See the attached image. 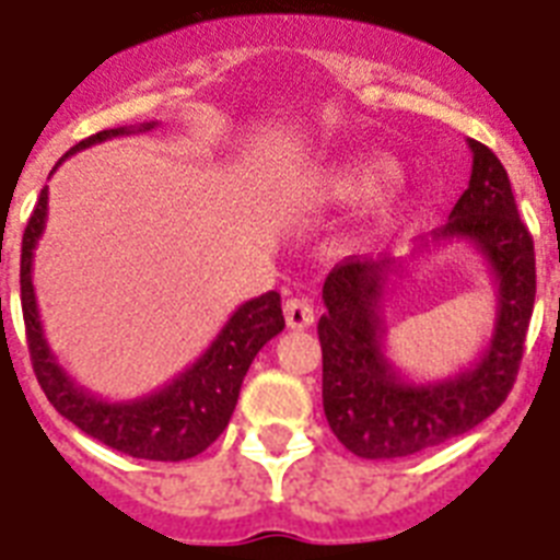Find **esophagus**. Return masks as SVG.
Listing matches in <instances>:
<instances>
[{
	"label": "esophagus",
	"instance_id": "34e87169",
	"mask_svg": "<svg viewBox=\"0 0 560 560\" xmlns=\"http://www.w3.org/2000/svg\"><path fill=\"white\" fill-rule=\"evenodd\" d=\"M284 319L293 331H305L314 325V305L307 299H288L284 302Z\"/></svg>",
	"mask_w": 560,
	"mask_h": 560
}]
</instances>
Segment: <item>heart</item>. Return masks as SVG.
I'll use <instances>...</instances> for the list:
<instances>
[{"instance_id":"obj_1","label":"heart","mask_w":560,"mask_h":560,"mask_svg":"<svg viewBox=\"0 0 560 560\" xmlns=\"http://www.w3.org/2000/svg\"><path fill=\"white\" fill-rule=\"evenodd\" d=\"M398 179V165L377 153H346L340 160L328 162L311 179V197L325 206H354L372 200ZM395 206H386L381 218L389 220Z\"/></svg>"}]
</instances>
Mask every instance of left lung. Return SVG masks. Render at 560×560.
Here are the masks:
<instances>
[{
  "label": "left lung",
  "mask_w": 560,
  "mask_h": 560,
  "mask_svg": "<svg viewBox=\"0 0 560 560\" xmlns=\"http://www.w3.org/2000/svg\"><path fill=\"white\" fill-rule=\"evenodd\" d=\"M474 153L470 183L433 232L435 244L465 241L486 258L497 284L491 340L468 369L444 381H409L386 351L383 296L392 276L404 272L395 258L337 264L323 284V407L334 435L360 459H400L468 433L486 421L512 392L523 360V340L535 307V244L523 226L503 162L482 142ZM418 246V253H424Z\"/></svg>",
  "instance_id": "left-lung-1"
}]
</instances>
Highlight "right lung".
I'll return each instance as SVG.
<instances>
[{
	"instance_id": "obj_1",
	"label": "right lung",
	"mask_w": 560,
	"mask_h": 560,
	"mask_svg": "<svg viewBox=\"0 0 560 560\" xmlns=\"http://www.w3.org/2000/svg\"><path fill=\"white\" fill-rule=\"evenodd\" d=\"M153 127H160V121L101 130V133L74 144L69 153H63L51 174L72 153L86 151L92 144L107 142L116 136L148 133ZM46 214L48 186L39 191V200L31 211L28 226L22 235L20 296L31 363H34V374H37L46 398L51 400V407L63 418H69L74 427H81L86 435L98 439L113 451L133 456V459L183 462L202 453L226 430L229 418L235 412L237 395H241V383L253 366L255 354L284 328L281 296L270 290L264 296L244 302L229 316V323L220 328L209 349L162 389L133 400H104L92 395L90 389H83L81 383L57 363L55 351L48 349L46 334H43L31 270H34V249L46 229Z\"/></svg>"
}]
</instances>
